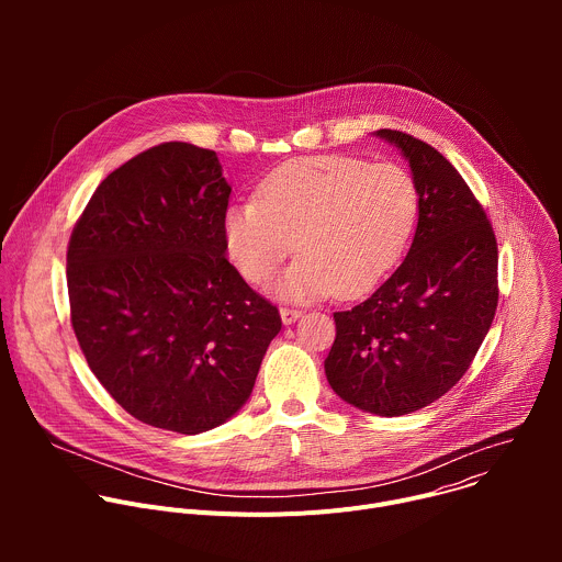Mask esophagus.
<instances>
[{
  "label": "esophagus",
  "instance_id": "obj_1",
  "mask_svg": "<svg viewBox=\"0 0 562 562\" xmlns=\"http://www.w3.org/2000/svg\"><path fill=\"white\" fill-rule=\"evenodd\" d=\"M280 317H282L284 325H293L295 319L302 317V311L300 308H291V306H282L280 308Z\"/></svg>",
  "mask_w": 562,
  "mask_h": 562
}]
</instances>
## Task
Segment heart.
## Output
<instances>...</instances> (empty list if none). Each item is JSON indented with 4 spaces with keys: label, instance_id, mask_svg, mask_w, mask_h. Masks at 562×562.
Wrapping results in <instances>:
<instances>
[{
    "label": "heart",
    "instance_id": "obj_1",
    "mask_svg": "<svg viewBox=\"0 0 562 562\" xmlns=\"http://www.w3.org/2000/svg\"><path fill=\"white\" fill-rule=\"evenodd\" d=\"M418 220L407 169L349 155L300 157L273 169L258 200L224 213V239L245 280L267 282L286 256L302 254L276 282L284 300L356 297L403 258Z\"/></svg>",
    "mask_w": 562,
    "mask_h": 562
}]
</instances>
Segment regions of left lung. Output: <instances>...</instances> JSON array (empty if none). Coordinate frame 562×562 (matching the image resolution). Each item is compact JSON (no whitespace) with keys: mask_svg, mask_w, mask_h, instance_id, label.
Wrapping results in <instances>:
<instances>
[{"mask_svg":"<svg viewBox=\"0 0 562 562\" xmlns=\"http://www.w3.org/2000/svg\"><path fill=\"white\" fill-rule=\"evenodd\" d=\"M375 135L409 162L418 226L395 273L358 306L334 313L325 373L345 403L393 418L431 405L469 369L498 306V245L485 209L442 153L403 131Z\"/></svg>","mask_w":562,"mask_h":562,"instance_id":"obj_1","label":"left lung"}]
</instances>
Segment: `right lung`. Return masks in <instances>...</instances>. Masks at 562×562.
I'll return each mask as SVG.
<instances>
[{
    "label": "right lung",
    "mask_w": 562,
    "mask_h": 562,
    "mask_svg": "<svg viewBox=\"0 0 562 562\" xmlns=\"http://www.w3.org/2000/svg\"><path fill=\"white\" fill-rule=\"evenodd\" d=\"M228 195L215 150L165 142L115 169L70 235L77 342L115 403L157 429L235 416L282 327L224 256Z\"/></svg>",
    "instance_id": "obj_1"
}]
</instances>
